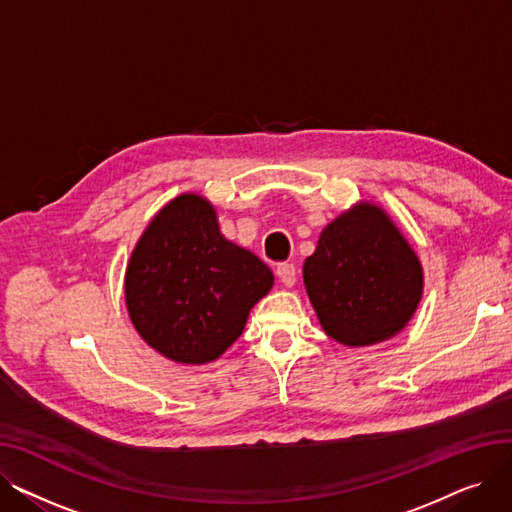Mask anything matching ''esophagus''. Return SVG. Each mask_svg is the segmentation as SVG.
Segmentation results:
<instances>
[{"mask_svg":"<svg viewBox=\"0 0 512 512\" xmlns=\"http://www.w3.org/2000/svg\"><path fill=\"white\" fill-rule=\"evenodd\" d=\"M276 276L280 278V282H282L284 286H292L294 282H297V267H294V263H288V261L278 263Z\"/></svg>","mask_w":512,"mask_h":512,"instance_id":"34e87169","label":"esophagus"}]
</instances>
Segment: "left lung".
<instances>
[{"mask_svg":"<svg viewBox=\"0 0 512 512\" xmlns=\"http://www.w3.org/2000/svg\"><path fill=\"white\" fill-rule=\"evenodd\" d=\"M303 278L321 326L348 346L382 342L407 326L421 290V263L375 205L340 215L319 236Z\"/></svg>","mask_w":512,"mask_h":512,"instance_id":"obj_1","label":"left lung"}]
</instances>
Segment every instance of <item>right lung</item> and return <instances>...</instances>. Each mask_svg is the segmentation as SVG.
Returning <instances> with one entry per match:
<instances>
[{"instance_id": "1", "label": "right lung", "mask_w": 512, "mask_h": 512, "mask_svg": "<svg viewBox=\"0 0 512 512\" xmlns=\"http://www.w3.org/2000/svg\"><path fill=\"white\" fill-rule=\"evenodd\" d=\"M272 284L270 267L222 236L205 199L180 195L134 247L124 290L132 324L149 346L176 363L201 365L242 334Z\"/></svg>"}]
</instances>
